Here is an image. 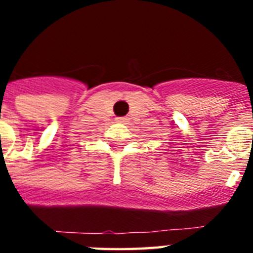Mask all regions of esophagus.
Wrapping results in <instances>:
<instances>
[{
  "mask_svg": "<svg viewBox=\"0 0 253 253\" xmlns=\"http://www.w3.org/2000/svg\"><path fill=\"white\" fill-rule=\"evenodd\" d=\"M118 122L123 123V124H126V123L129 122V118H126V116H123V118H118Z\"/></svg>",
  "mask_w": 253,
  "mask_h": 253,
  "instance_id": "1",
  "label": "esophagus"
}]
</instances>
